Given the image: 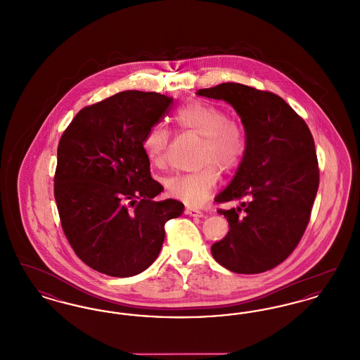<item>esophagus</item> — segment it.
<instances>
[{
	"mask_svg": "<svg viewBox=\"0 0 360 360\" xmlns=\"http://www.w3.org/2000/svg\"><path fill=\"white\" fill-rule=\"evenodd\" d=\"M186 214L191 216V217H204L205 213L200 209H195V207H188L186 209Z\"/></svg>",
	"mask_w": 360,
	"mask_h": 360,
	"instance_id": "esophagus-1",
	"label": "esophagus"
}]
</instances>
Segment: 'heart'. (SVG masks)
<instances>
[{
    "label": "heart",
    "instance_id": "b5f03b06",
    "mask_svg": "<svg viewBox=\"0 0 360 360\" xmlns=\"http://www.w3.org/2000/svg\"><path fill=\"white\" fill-rule=\"evenodd\" d=\"M174 121L181 129L202 136L200 162L201 170L174 174L166 179L169 194L188 205H200L217 186L219 172H233L247 153V131L243 122L229 119L225 110L214 103L201 100L178 108ZM170 131L163 124H154L143 139L144 153L151 165L162 166L166 160Z\"/></svg>",
    "mask_w": 360,
    "mask_h": 360
}]
</instances>
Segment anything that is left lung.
Here are the masks:
<instances>
[{
    "label": "left lung",
    "instance_id": "1",
    "mask_svg": "<svg viewBox=\"0 0 360 360\" xmlns=\"http://www.w3.org/2000/svg\"><path fill=\"white\" fill-rule=\"evenodd\" d=\"M197 94L231 103L248 141L235 178L214 198L219 204L245 201L217 210L229 231L212 245V255L238 274L269 271L295 250L310 220L320 181L313 136L304 119L271 91L226 82Z\"/></svg>",
    "mask_w": 360,
    "mask_h": 360
}]
</instances>
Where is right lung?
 Masks as SVG:
<instances>
[{"instance_id":"1","label":"right lung","mask_w":360,"mask_h":360,"mask_svg":"<svg viewBox=\"0 0 360 360\" xmlns=\"http://www.w3.org/2000/svg\"><path fill=\"white\" fill-rule=\"evenodd\" d=\"M172 97L127 90L81 109L58 146L53 195L77 257L110 276L148 269L165 241V224L184 213L176 200L154 201L143 139L165 117Z\"/></svg>"}]
</instances>
